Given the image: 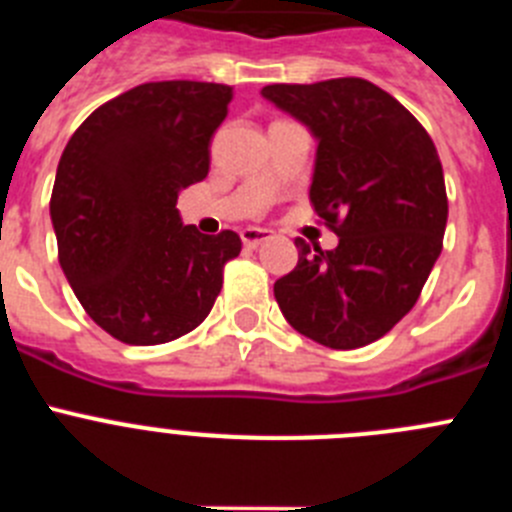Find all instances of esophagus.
Wrapping results in <instances>:
<instances>
[{"label": "esophagus", "instance_id": "1", "mask_svg": "<svg viewBox=\"0 0 512 512\" xmlns=\"http://www.w3.org/2000/svg\"><path fill=\"white\" fill-rule=\"evenodd\" d=\"M271 230L266 228H243L241 230V241L246 248H259L261 243L269 241Z\"/></svg>", "mask_w": 512, "mask_h": 512}]
</instances>
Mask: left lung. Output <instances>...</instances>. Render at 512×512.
<instances>
[{"instance_id":"1","label":"left lung","mask_w":512,"mask_h":512,"mask_svg":"<svg viewBox=\"0 0 512 512\" xmlns=\"http://www.w3.org/2000/svg\"><path fill=\"white\" fill-rule=\"evenodd\" d=\"M266 99L318 138L310 200L338 235L323 251L297 238V266L274 284L284 318L328 348H361L418 302L443 248L449 200L428 130L359 76L269 84Z\"/></svg>"}]
</instances>
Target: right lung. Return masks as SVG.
Instances as JSON below:
<instances>
[{
	"instance_id": "right-lung-1",
	"label": "right lung",
	"mask_w": 512,
	"mask_h": 512,
	"mask_svg": "<svg viewBox=\"0 0 512 512\" xmlns=\"http://www.w3.org/2000/svg\"><path fill=\"white\" fill-rule=\"evenodd\" d=\"M233 87L148 81L104 102L63 148L51 194L58 261L89 318L130 346L187 336L210 315L233 230L182 225L179 189L210 171Z\"/></svg>"
}]
</instances>
